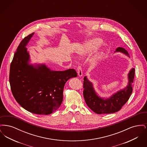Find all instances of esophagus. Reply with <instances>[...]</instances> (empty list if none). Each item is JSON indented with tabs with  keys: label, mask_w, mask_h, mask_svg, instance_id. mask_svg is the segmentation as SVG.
<instances>
[{
	"label": "esophagus",
	"mask_w": 147,
	"mask_h": 147,
	"mask_svg": "<svg viewBox=\"0 0 147 147\" xmlns=\"http://www.w3.org/2000/svg\"><path fill=\"white\" fill-rule=\"evenodd\" d=\"M77 71H78V74L79 77H82L83 76V71H82V69L80 66H78L77 68Z\"/></svg>",
	"instance_id": "obj_1"
}]
</instances>
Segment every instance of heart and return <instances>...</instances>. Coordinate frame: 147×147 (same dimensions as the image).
I'll list each match as a JSON object with an SVG mask.
<instances>
[{
	"label": "heart",
	"instance_id": "heart-1",
	"mask_svg": "<svg viewBox=\"0 0 147 147\" xmlns=\"http://www.w3.org/2000/svg\"><path fill=\"white\" fill-rule=\"evenodd\" d=\"M102 43V40L99 38H94L90 40L85 42L83 45H80L78 46L77 49V53L78 55L80 56H85L89 54L93 50L96 49ZM102 51H100L93 58L92 62L95 64L97 60L98 59L102 56Z\"/></svg>",
	"mask_w": 147,
	"mask_h": 147
}]
</instances>
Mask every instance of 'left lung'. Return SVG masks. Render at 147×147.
Segmentation results:
<instances>
[{
	"label": "left lung",
	"instance_id": "8db88e82",
	"mask_svg": "<svg viewBox=\"0 0 147 147\" xmlns=\"http://www.w3.org/2000/svg\"><path fill=\"white\" fill-rule=\"evenodd\" d=\"M121 52L129 56L126 49L122 47H118L115 52ZM134 68H132L128 74V85L119 91L113 94L110 98H100L95 92L93 85L88 79L84 78L83 96L86 104L94 112L98 114L112 113L117 112L128 100L132 91V84L134 78Z\"/></svg>",
	"mask_w": 147,
	"mask_h": 147
}]
</instances>
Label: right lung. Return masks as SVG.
Here are the masks:
<instances>
[{"label":"right lung","mask_w":147,"mask_h":147,"mask_svg":"<svg viewBox=\"0 0 147 147\" xmlns=\"http://www.w3.org/2000/svg\"><path fill=\"white\" fill-rule=\"evenodd\" d=\"M34 34L19 44L10 64L9 81L13 95L21 107L33 113L46 115L59 107L64 85L77 77V73L74 69L53 71L45 64H29L26 46Z\"/></svg>","instance_id":"right-lung-1"}]
</instances>
